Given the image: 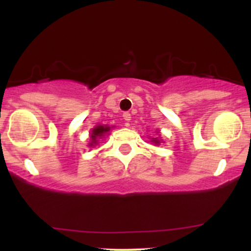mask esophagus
Masks as SVG:
<instances>
[{
	"instance_id": "34e87169",
	"label": "esophagus",
	"mask_w": 251,
	"mask_h": 251,
	"mask_svg": "<svg viewBox=\"0 0 251 251\" xmlns=\"http://www.w3.org/2000/svg\"><path fill=\"white\" fill-rule=\"evenodd\" d=\"M123 116H124V119H125V120L127 121V123L131 120V114L128 113V111H125V113L123 114Z\"/></svg>"
}]
</instances>
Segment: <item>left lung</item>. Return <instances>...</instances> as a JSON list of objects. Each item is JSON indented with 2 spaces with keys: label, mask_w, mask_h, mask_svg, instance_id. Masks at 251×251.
<instances>
[{
  "label": "left lung",
  "mask_w": 251,
  "mask_h": 251,
  "mask_svg": "<svg viewBox=\"0 0 251 251\" xmlns=\"http://www.w3.org/2000/svg\"><path fill=\"white\" fill-rule=\"evenodd\" d=\"M154 142H155V143H159V141H156V140H154Z\"/></svg>",
  "instance_id": "left-lung-1"
}]
</instances>
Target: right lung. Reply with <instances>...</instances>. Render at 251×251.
Returning a JSON list of instances; mask_svg holds the SVG:
<instances>
[{
    "label": "right lung",
    "instance_id": "obj_1",
    "mask_svg": "<svg viewBox=\"0 0 251 251\" xmlns=\"http://www.w3.org/2000/svg\"><path fill=\"white\" fill-rule=\"evenodd\" d=\"M110 130V127H107V126H97L92 130V135H91V140L92 142L90 143V146H93V144L97 143V138L102 137L105 132Z\"/></svg>",
    "mask_w": 251,
    "mask_h": 251
}]
</instances>
